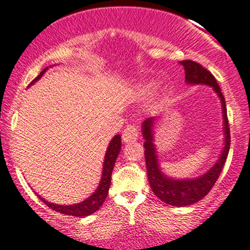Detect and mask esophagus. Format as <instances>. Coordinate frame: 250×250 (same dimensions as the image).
<instances>
[{"label": "esophagus", "instance_id": "34e87169", "mask_svg": "<svg viewBox=\"0 0 250 250\" xmlns=\"http://www.w3.org/2000/svg\"><path fill=\"white\" fill-rule=\"evenodd\" d=\"M139 135H140V133H139L138 125L130 123V125H125V128L123 129L122 139L125 143H132V141H135L139 138Z\"/></svg>", "mask_w": 250, "mask_h": 250}]
</instances>
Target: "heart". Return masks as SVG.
<instances>
[{"label": "heart", "instance_id": "heart-1", "mask_svg": "<svg viewBox=\"0 0 250 250\" xmlns=\"http://www.w3.org/2000/svg\"><path fill=\"white\" fill-rule=\"evenodd\" d=\"M152 88H153V86H147V87H146L145 90H144V91H145L146 93H149V92L152 91Z\"/></svg>", "mask_w": 250, "mask_h": 250}]
</instances>
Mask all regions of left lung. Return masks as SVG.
I'll list each match as a JSON object with an SVG mask.
<instances>
[{"label":"left lung","mask_w":250,"mask_h":250,"mask_svg":"<svg viewBox=\"0 0 250 250\" xmlns=\"http://www.w3.org/2000/svg\"><path fill=\"white\" fill-rule=\"evenodd\" d=\"M186 72V81L190 83H206L213 87L220 97L223 105V117H224V134H225V146L219 160L214 164V167L208 172L205 173L201 177L195 180H170L169 177L164 176L159 170L158 162H157L156 149L153 146V138H152V125H153V118H147L143 125V134L145 138V159H146V169L147 176H148V182L152 190L157 196L165 204H169L171 206L183 207L189 206L191 204H195L196 201L201 200L202 198L209 193L213 188L214 183L217 182L223 167H224L225 160L228 158L230 149V127L229 121H228L227 106H225V99L220 91L219 85L217 80L212 75L209 70L204 68L200 63L194 62L191 60H185L181 61Z\"/></svg>","instance_id":"8db88e82"}]
</instances>
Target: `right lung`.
Here are the masks:
<instances>
[{
  "instance_id": "1",
  "label": "right lung",
  "mask_w": 250,
  "mask_h": 250,
  "mask_svg": "<svg viewBox=\"0 0 250 250\" xmlns=\"http://www.w3.org/2000/svg\"><path fill=\"white\" fill-rule=\"evenodd\" d=\"M46 69H44L43 72H41V74L37 77L35 80L31 83H33L35 81L38 80L42 75L44 74ZM121 151V136L116 135L111 140V143L109 144V147L106 149V154H105V160H104V167H103V175H102V181L99 183L98 188L94 191L93 194L87 199V200H83V202L78 205H72V206H61V205H55L51 202L44 200L43 198L39 196L42 201L50 207L54 211L60 212V213L67 214V215H74V217H86V215H90L94 213L96 211H98L101 208V206L103 205L105 199H106L107 193H109L110 188V182H111V173L114 170L115 162Z\"/></svg>"
}]
</instances>
